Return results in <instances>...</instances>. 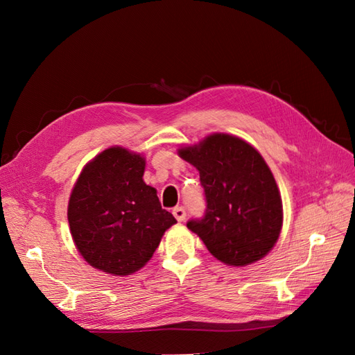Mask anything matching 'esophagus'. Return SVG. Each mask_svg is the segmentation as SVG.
Returning <instances> with one entry per match:
<instances>
[{
  "mask_svg": "<svg viewBox=\"0 0 355 355\" xmlns=\"http://www.w3.org/2000/svg\"><path fill=\"white\" fill-rule=\"evenodd\" d=\"M173 216L178 219V222H184L185 220V216H187V211L184 207H175L173 209Z\"/></svg>",
  "mask_w": 355,
  "mask_h": 355,
  "instance_id": "1",
  "label": "esophagus"
}]
</instances>
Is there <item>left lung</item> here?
Listing matches in <instances>:
<instances>
[{"instance_id": "8db88e82", "label": "left lung", "mask_w": 355, "mask_h": 355, "mask_svg": "<svg viewBox=\"0 0 355 355\" xmlns=\"http://www.w3.org/2000/svg\"><path fill=\"white\" fill-rule=\"evenodd\" d=\"M179 155L200 171L206 213L187 227L218 261L245 266L270 252L280 237L283 202L262 155L243 139L214 133Z\"/></svg>"}]
</instances>
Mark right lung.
Instances as JSON below:
<instances>
[{
  "mask_svg": "<svg viewBox=\"0 0 355 355\" xmlns=\"http://www.w3.org/2000/svg\"><path fill=\"white\" fill-rule=\"evenodd\" d=\"M145 158L114 146L85 166L68 204L72 240L92 266L130 275L151 259L176 223L161 209L157 189L144 182Z\"/></svg>",
  "mask_w": 355,
  "mask_h": 355,
  "instance_id": "right-lung-1",
  "label": "right lung"
}]
</instances>
